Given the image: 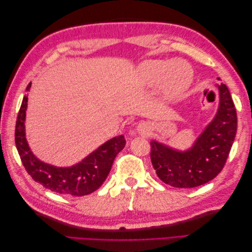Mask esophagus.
Listing matches in <instances>:
<instances>
[{"instance_id":"esophagus-1","label":"esophagus","mask_w":252,"mask_h":252,"mask_svg":"<svg viewBox=\"0 0 252 252\" xmlns=\"http://www.w3.org/2000/svg\"><path fill=\"white\" fill-rule=\"evenodd\" d=\"M138 131L142 135H146L150 131V126L148 124H146V123H141L138 126Z\"/></svg>"}]
</instances>
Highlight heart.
I'll return each mask as SVG.
<instances>
[{
  "label": "heart",
  "mask_w": 252,
  "mask_h": 252,
  "mask_svg": "<svg viewBox=\"0 0 252 252\" xmlns=\"http://www.w3.org/2000/svg\"><path fill=\"white\" fill-rule=\"evenodd\" d=\"M139 79L145 85H156L162 82L166 96L175 98L191 84L192 69L182 61L169 63L166 61L150 60L141 65Z\"/></svg>",
  "instance_id": "b5f03b06"
}]
</instances>
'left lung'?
<instances>
[{"instance_id": "obj_1", "label": "left lung", "mask_w": 252, "mask_h": 252, "mask_svg": "<svg viewBox=\"0 0 252 252\" xmlns=\"http://www.w3.org/2000/svg\"><path fill=\"white\" fill-rule=\"evenodd\" d=\"M220 106L216 118L187 151L173 150L152 141L150 158L158 177L178 188L206 184L222 171L238 127L235 106L225 84L218 85Z\"/></svg>"}]
</instances>
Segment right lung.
Masks as SVG:
<instances>
[{
  "label": "right lung",
  "mask_w": 252,
  "mask_h": 252,
  "mask_svg": "<svg viewBox=\"0 0 252 252\" xmlns=\"http://www.w3.org/2000/svg\"><path fill=\"white\" fill-rule=\"evenodd\" d=\"M32 87L28 84L27 90ZM28 96L23 97L18 114L14 140L16 146L26 171L35 182L51 191L67 195H87L100 187L108 177L112 163L119 152L125 147L124 135L117 136L103 144L83 161L72 167L62 168L37 159L25 138V117Z\"/></svg>",
  "instance_id": "right-lung-1"
}]
</instances>
